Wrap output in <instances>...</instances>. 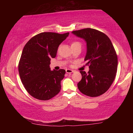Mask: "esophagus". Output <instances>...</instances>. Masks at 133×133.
<instances>
[{
	"label": "esophagus",
	"instance_id": "1",
	"mask_svg": "<svg viewBox=\"0 0 133 133\" xmlns=\"http://www.w3.org/2000/svg\"><path fill=\"white\" fill-rule=\"evenodd\" d=\"M66 72L67 73H71L73 72V70H71V69H66Z\"/></svg>",
	"mask_w": 133,
	"mask_h": 133
}]
</instances>
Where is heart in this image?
Masks as SVG:
<instances>
[{"mask_svg":"<svg viewBox=\"0 0 133 133\" xmlns=\"http://www.w3.org/2000/svg\"><path fill=\"white\" fill-rule=\"evenodd\" d=\"M80 44V42H74L71 43V46H75V45H76V44Z\"/></svg>","mask_w":133,"mask_h":133,"instance_id":"heart-1","label":"heart"}]
</instances>
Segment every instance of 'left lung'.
Instances as JSON below:
<instances>
[{"label":"left lung","instance_id":"obj_1","mask_svg":"<svg viewBox=\"0 0 133 133\" xmlns=\"http://www.w3.org/2000/svg\"><path fill=\"white\" fill-rule=\"evenodd\" d=\"M87 43L84 60L89 65L87 73L80 71L82 78L77 84L81 93L97 97L106 92L116 77L118 60L111 40L102 31L91 28L72 31Z\"/></svg>","mask_w":133,"mask_h":133}]
</instances>
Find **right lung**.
<instances>
[{"instance_id": "obj_1", "label": "right lung", "mask_w": 133, "mask_h": 133, "mask_svg": "<svg viewBox=\"0 0 133 133\" xmlns=\"http://www.w3.org/2000/svg\"><path fill=\"white\" fill-rule=\"evenodd\" d=\"M69 35L41 33L24 46L18 69L24 88L34 98L48 100L60 92L66 71L51 70L50 60L56 57L58 46Z\"/></svg>"}]
</instances>
